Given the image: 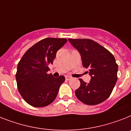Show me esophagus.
I'll return each instance as SVG.
<instances>
[{"instance_id": "34e87169", "label": "esophagus", "mask_w": 131, "mask_h": 131, "mask_svg": "<svg viewBox=\"0 0 131 131\" xmlns=\"http://www.w3.org/2000/svg\"><path fill=\"white\" fill-rule=\"evenodd\" d=\"M65 79L67 81H69V80H71V79H72V77H69V76H65Z\"/></svg>"}]
</instances>
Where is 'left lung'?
I'll return each mask as SVG.
<instances>
[{
    "label": "left lung",
    "instance_id": "obj_1",
    "mask_svg": "<svg viewBox=\"0 0 131 131\" xmlns=\"http://www.w3.org/2000/svg\"><path fill=\"white\" fill-rule=\"evenodd\" d=\"M70 43L81 54L82 65L89 70V83L79 79L80 87L75 91L78 99L88 105H95L107 99L117 80L118 65L108 50L91 39L69 38Z\"/></svg>",
    "mask_w": 131,
    "mask_h": 131
}]
</instances>
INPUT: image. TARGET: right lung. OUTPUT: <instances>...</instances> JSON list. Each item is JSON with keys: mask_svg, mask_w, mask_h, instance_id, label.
I'll use <instances>...</instances> for the list:
<instances>
[{"mask_svg": "<svg viewBox=\"0 0 131 131\" xmlns=\"http://www.w3.org/2000/svg\"><path fill=\"white\" fill-rule=\"evenodd\" d=\"M67 42L66 38H47L30 47L17 66V87L23 99L35 107L50 105L57 97L65 78L48 74L57 52Z\"/></svg>", "mask_w": 131, "mask_h": 131, "instance_id": "obj_1", "label": "right lung"}]
</instances>
